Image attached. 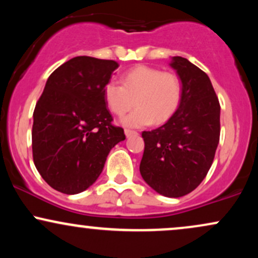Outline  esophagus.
<instances>
[{
	"instance_id": "esophagus-1",
	"label": "esophagus",
	"mask_w": 258,
	"mask_h": 258,
	"mask_svg": "<svg viewBox=\"0 0 258 258\" xmlns=\"http://www.w3.org/2000/svg\"><path fill=\"white\" fill-rule=\"evenodd\" d=\"M125 135L126 137L128 138V137H132V136H137L138 133L136 131H132V130H125Z\"/></svg>"
}]
</instances>
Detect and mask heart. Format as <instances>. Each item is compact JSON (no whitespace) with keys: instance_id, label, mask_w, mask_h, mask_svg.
I'll return each instance as SVG.
<instances>
[{"instance_id":"heart-1","label":"heart","mask_w":258,"mask_h":258,"mask_svg":"<svg viewBox=\"0 0 258 258\" xmlns=\"http://www.w3.org/2000/svg\"><path fill=\"white\" fill-rule=\"evenodd\" d=\"M122 86L109 81L104 86L106 105L115 115L122 116L137 104L131 114L121 119L126 127L161 125L177 111L182 100V81L176 74L164 73L158 68L138 65L121 79Z\"/></svg>"}]
</instances>
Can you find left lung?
<instances>
[{"instance_id":"obj_1","label":"left lung","mask_w":258,"mask_h":258,"mask_svg":"<svg viewBox=\"0 0 258 258\" xmlns=\"http://www.w3.org/2000/svg\"><path fill=\"white\" fill-rule=\"evenodd\" d=\"M170 67L182 81L180 104L170 120L144 131L139 171L150 188L167 198L193 191L205 178L220 142L221 106L209 76L182 57Z\"/></svg>"}]
</instances>
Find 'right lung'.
Returning <instances> with one entry per match:
<instances>
[{"label":"right lung","instance_id":"1","mask_svg":"<svg viewBox=\"0 0 258 258\" xmlns=\"http://www.w3.org/2000/svg\"><path fill=\"white\" fill-rule=\"evenodd\" d=\"M117 68L114 60L80 55L47 80L34 110L32 156L41 177L60 193L90 188L110 150L125 141L123 130L111 125L103 93Z\"/></svg>","mask_w":258,"mask_h":258}]
</instances>
